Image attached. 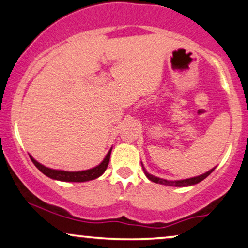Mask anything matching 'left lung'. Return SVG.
Wrapping results in <instances>:
<instances>
[{
  "instance_id": "8db88e82",
  "label": "left lung",
  "mask_w": 248,
  "mask_h": 248,
  "mask_svg": "<svg viewBox=\"0 0 248 248\" xmlns=\"http://www.w3.org/2000/svg\"><path fill=\"white\" fill-rule=\"evenodd\" d=\"M142 165V163H141ZM214 169H211L210 170H208V172H205L203 174H201V175H198V176H194V177H190V179H184V180H174V181H170V180H165V179H160V177H157L155 175H152V174H149L146 169L142 165V170H144V173L145 175L148 177V180H151L152 182H155V183H158V184H162V186H194V184H197L199 182H201V181H203L205 177L210 175V174L214 172Z\"/></svg>"
}]
</instances>
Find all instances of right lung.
<instances>
[{
    "label": "right lung",
    "mask_w": 248,
    "mask_h": 248,
    "mask_svg": "<svg viewBox=\"0 0 248 248\" xmlns=\"http://www.w3.org/2000/svg\"><path fill=\"white\" fill-rule=\"evenodd\" d=\"M111 151H112V148H110V151L108 152L106 157H104V159L97 166L92 167V169L90 170H78V172H69V170L49 169V167L45 166L39 162H37V160L34 159L31 155L29 156L31 160H32V163L36 165L37 169L39 170L41 173H44L46 176L50 177V179L62 181V182H86V181L97 179V177L101 176L104 172H106L108 164H109V160H110Z\"/></svg>",
    "instance_id": "right-lung-1"
}]
</instances>
